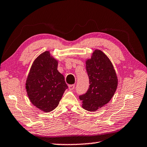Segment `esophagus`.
<instances>
[{
	"mask_svg": "<svg viewBox=\"0 0 147 147\" xmlns=\"http://www.w3.org/2000/svg\"><path fill=\"white\" fill-rule=\"evenodd\" d=\"M74 88H75V85H74V84H72V85L69 86V89H70V90H73Z\"/></svg>",
	"mask_w": 147,
	"mask_h": 147,
	"instance_id": "34e87169",
	"label": "esophagus"
}]
</instances>
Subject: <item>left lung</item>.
I'll list each match as a JSON object with an SVG mask.
<instances>
[{"label": "left lung", "instance_id": "obj_1", "mask_svg": "<svg viewBox=\"0 0 147 147\" xmlns=\"http://www.w3.org/2000/svg\"><path fill=\"white\" fill-rule=\"evenodd\" d=\"M86 63L90 85L79 98L84 109L94 111L112 98L117 88V77L111 62L100 50H95Z\"/></svg>", "mask_w": 147, "mask_h": 147}]
</instances>
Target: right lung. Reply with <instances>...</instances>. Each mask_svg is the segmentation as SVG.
<instances>
[{"label": "right lung", "instance_id": "1", "mask_svg": "<svg viewBox=\"0 0 147 147\" xmlns=\"http://www.w3.org/2000/svg\"><path fill=\"white\" fill-rule=\"evenodd\" d=\"M67 88L64 76L58 71V61L49 51L35 59L26 83L27 94L35 106L45 112L53 111Z\"/></svg>", "mask_w": 147, "mask_h": 147}]
</instances>
